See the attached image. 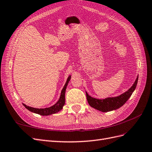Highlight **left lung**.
<instances>
[{
    "label": "left lung",
    "mask_w": 152,
    "mask_h": 152,
    "mask_svg": "<svg viewBox=\"0 0 152 152\" xmlns=\"http://www.w3.org/2000/svg\"><path fill=\"white\" fill-rule=\"evenodd\" d=\"M138 80V75H137L136 79L134 84L126 91L125 93L113 97H108L104 99H98L93 98L89 95L87 92L86 91V97L87 102L92 108L102 112H107L113 111L115 110H117L126 103V102L131 97L133 92L134 91Z\"/></svg>",
    "instance_id": "8db88e82"
}]
</instances>
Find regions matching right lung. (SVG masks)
<instances>
[{
    "mask_svg": "<svg viewBox=\"0 0 152 152\" xmlns=\"http://www.w3.org/2000/svg\"><path fill=\"white\" fill-rule=\"evenodd\" d=\"M70 79H71V75H69L66 80V83L65 86H64L63 88L62 89V91L61 92L60 97H59L58 102L54 105L51 106V107H48V108H36L34 107H28V106L26 105L24 103H23V104L24 107L27 110H28L29 111L35 113L39 114L40 115H43V116H47V115H52V114H54L59 112L62 110L63 106L65 104V91H66V89L68 82L70 80Z\"/></svg>",
    "mask_w": 152,
    "mask_h": 152,
    "instance_id": "right-lung-1",
    "label": "right lung"
}]
</instances>
